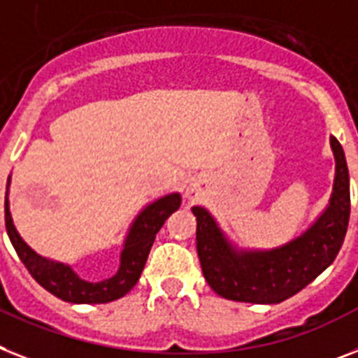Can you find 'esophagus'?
Segmentation results:
<instances>
[{
	"label": "esophagus",
	"mask_w": 358,
	"mask_h": 358,
	"mask_svg": "<svg viewBox=\"0 0 358 358\" xmlns=\"http://www.w3.org/2000/svg\"><path fill=\"white\" fill-rule=\"evenodd\" d=\"M187 196H189V198H196V196H198V189H196V187L187 189Z\"/></svg>",
	"instance_id": "1"
}]
</instances>
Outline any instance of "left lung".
<instances>
[{"mask_svg":"<svg viewBox=\"0 0 358 358\" xmlns=\"http://www.w3.org/2000/svg\"><path fill=\"white\" fill-rule=\"evenodd\" d=\"M335 182L329 203L296 238L273 249H238L207 209L193 207L196 249L207 284L216 295L236 302L278 304L296 295L331 266L350 222V173L342 145L329 138Z\"/></svg>","mask_w":358,"mask_h":358,"instance_id":"8db88e82","label":"left lung"}]
</instances>
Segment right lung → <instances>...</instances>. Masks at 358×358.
I'll return each mask as SVG.
<instances>
[{"label": "right lung", "mask_w": 358, "mask_h": 358, "mask_svg": "<svg viewBox=\"0 0 358 358\" xmlns=\"http://www.w3.org/2000/svg\"><path fill=\"white\" fill-rule=\"evenodd\" d=\"M8 185H10V176H8L7 196H5V225L17 257L41 287L72 304H107L127 295L136 286L138 278L142 275L156 233L182 203L180 193H171L143 207L123 240L116 275L100 282H89L83 280L69 264L41 257L25 244V240L21 238L12 222L10 207H8Z\"/></svg>", "instance_id": "1"}]
</instances>
